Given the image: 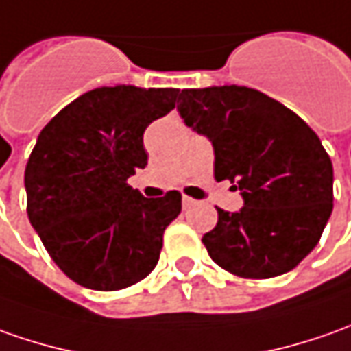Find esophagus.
Listing matches in <instances>:
<instances>
[{
  "label": "esophagus",
  "mask_w": 351,
  "mask_h": 351,
  "mask_svg": "<svg viewBox=\"0 0 351 351\" xmlns=\"http://www.w3.org/2000/svg\"><path fill=\"white\" fill-rule=\"evenodd\" d=\"M182 206H184V208H192V206H196V199L184 196V198H182Z\"/></svg>",
  "instance_id": "34e87169"
}]
</instances>
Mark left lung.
Here are the masks:
<instances>
[{"label": "left lung", "mask_w": 351, "mask_h": 351, "mask_svg": "<svg viewBox=\"0 0 351 351\" xmlns=\"http://www.w3.org/2000/svg\"><path fill=\"white\" fill-rule=\"evenodd\" d=\"M184 124L212 141L217 180H231L245 206L217 208L202 237L227 272L264 280L293 270L317 247L332 213V163L319 136L282 103L239 87L182 89Z\"/></svg>", "instance_id": "left-lung-1"}]
</instances>
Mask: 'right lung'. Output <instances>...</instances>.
Masks as SVG:
<instances>
[{"label":"right lung","instance_id":"add662e5","mask_svg":"<svg viewBox=\"0 0 351 351\" xmlns=\"http://www.w3.org/2000/svg\"><path fill=\"white\" fill-rule=\"evenodd\" d=\"M178 93L99 87L38 134L25 169L27 213L48 254L75 284L116 291L157 266L182 196L171 190L143 198L128 178L147 165L145 128L175 108Z\"/></svg>","mask_w":351,"mask_h":351}]
</instances>
